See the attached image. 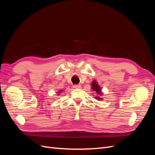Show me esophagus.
Segmentation results:
<instances>
[{"instance_id":"esophagus-1","label":"esophagus","mask_w":155,"mask_h":155,"mask_svg":"<svg viewBox=\"0 0 155 155\" xmlns=\"http://www.w3.org/2000/svg\"><path fill=\"white\" fill-rule=\"evenodd\" d=\"M73 88H81V85H73Z\"/></svg>"}]
</instances>
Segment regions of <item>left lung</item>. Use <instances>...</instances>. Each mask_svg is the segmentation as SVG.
I'll return each mask as SVG.
<instances>
[{"mask_svg": "<svg viewBox=\"0 0 155 155\" xmlns=\"http://www.w3.org/2000/svg\"><path fill=\"white\" fill-rule=\"evenodd\" d=\"M92 89L96 93H97V94L99 95H101V88L100 87V86L98 85V84L97 83V82L96 81H93L92 83ZM96 99L97 100H102L101 98L99 97H96Z\"/></svg>", "mask_w": 155, "mask_h": 155, "instance_id": "left-lung-1", "label": "left lung"}]
</instances>
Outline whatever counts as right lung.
Returning <instances> with one entry per match:
<instances>
[{"mask_svg": "<svg viewBox=\"0 0 155 155\" xmlns=\"http://www.w3.org/2000/svg\"><path fill=\"white\" fill-rule=\"evenodd\" d=\"M60 92H61V91H60Z\"/></svg>", "mask_w": 155, "mask_h": 155, "instance_id": "1", "label": "right lung"}]
</instances>
